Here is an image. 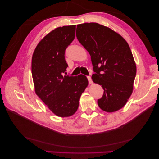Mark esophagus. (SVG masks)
<instances>
[{
	"label": "esophagus",
	"instance_id": "34e87169",
	"mask_svg": "<svg viewBox=\"0 0 159 159\" xmlns=\"http://www.w3.org/2000/svg\"><path fill=\"white\" fill-rule=\"evenodd\" d=\"M88 81H89V84H93L92 80H91V78L90 76H88Z\"/></svg>",
	"mask_w": 159,
	"mask_h": 159
}]
</instances>
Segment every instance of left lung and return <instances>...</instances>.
<instances>
[{
  "instance_id": "left-lung-1",
  "label": "left lung",
  "mask_w": 159,
  "mask_h": 159,
  "mask_svg": "<svg viewBox=\"0 0 159 159\" xmlns=\"http://www.w3.org/2000/svg\"><path fill=\"white\" fill-rule=\"evenodd\" d=\"M76 36L91 56L93 81L104 89L99 107L108 113L121 109L133 93L137 72L128 43L117 32L96 22L77 25Z\"/></svg>"
}]
</instances>
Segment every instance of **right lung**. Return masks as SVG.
<instances>
[{
  "label": "right lung",
  "mask_w": 159,
  "mask_h": 159,
  "mask_svg": "<svg viewBox=\"0 0 159 159\" xmlns=\"http://www.w3.org/2000/svg\"><path fill=\"white\" fill-rule=\"evenodd\" d=\"M75 25L52 30L39 42L32 57L34 91L51 111L61 117L78 110L81 94L88 85L87 77L63 75L68 64L65 50L75 38Z\"/></svg>",
  "instance_id": "obj_1"
}]
</instances>
